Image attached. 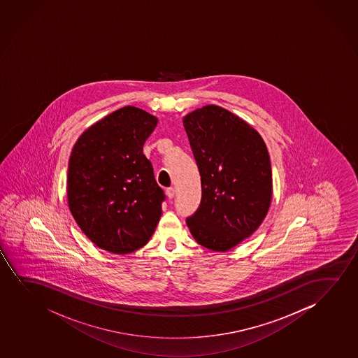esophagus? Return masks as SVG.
<instances>
[{"mask_svg":"<svg viewBox=\"0 0 358 358\" xmlns=\"http://www.w3.org/2000/svg\"><path fill=\"white\" fill-rule=\"evenodd\" d=\"M166 194L170 199H172L175 196V188L173 187H169L166 189Z\"/></svg>","mask_w":358,"mask_h":358,"instance_id":"esophagus-1","label":"esophagus"}]
</instances>
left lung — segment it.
<instances>
[{"instance_id":"obj_1","label":"left lung","mask_w":358,"mask_h":358,"mask_svg":"<svg viewBox=\"0 0 358 358\" xmlns=\"http://www.w3.org/2000/svg\"><path fill=\"white\" fill-rule=\"evenodd\" d=\"M201 173V204L187 217L199 245L229 250L250 237L269 209V152L255 128L225 108L208 105L183 118Z\"/></svg>"}]
</instances>
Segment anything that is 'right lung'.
<instances>
[{
	"label": "right lung",
	"mask_w": 358,
	"mask_h": 358,
	"mask_svg": "<svg viewBox=\"0 0 358 358\" xmlns=\"http://www.w3.org/2000/svg\"><path fill=\"white\" fill-rule=\"evenodd\" d=\"M157 118L124 106L89 127L74 144L69 162V210L93 243L116 255L150 240L165 193L143 145Z\"/></svg>",
	"instance_id": "add662e5"
}]
</instances>
